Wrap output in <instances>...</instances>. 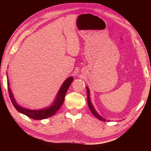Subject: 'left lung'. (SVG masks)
Listing matches in <instances>:
<instances>
[{"label": "left lung", "instance_id": "left-lung-1", "mask_svg": "<svg viewBox=\"0 0 151 151\" xmlns=\"http://www.w3.org/2000/svg\"><path fill=\"white\" fill-rule=\"evenodd\" d=\"M86 89H87V94H88V106H89V108L90 109L91 111L92 112V113L94 115V116H96L97 118H98L99 120L104 121V122H106V119H105V118H103L101 116H100L99 114L97 113V111L95 110L94 106H93L92 103H91V102L90 101V93H89V89L88 87H86Z\"/></svg>", "mask_w": 151, "mask_h": 151}]
</instances>
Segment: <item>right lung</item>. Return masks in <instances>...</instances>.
Masks as SVG:
<instances>
[{"instance_id":"obj_1","label":"right lung","mask_w":151,"mask_h":151,"mask_svg":"<svg viewBox=\"0 0 151 151\" xmlns=\"http://www.w3.org/2000/svg\"><path fill=\"white\" fill-rule=\"evenodd\" d=\"M73 79H74V78L72 77H70L64 81V83L62 84L60 90L58 92L56 99L53 103L52 105H51L48 108L38 109V110H31V109L24 108L19 106V105H18L14 98L12 91L9 88V80H7L9 94V97L11 98L12 104L18 111L20 112L21 113L24 114V115L31 118H33L34 120H43L54 115L58 109H60L63 101H64L65 96L68 88H69V86L72 83V82L73 81Z\"/></svg>"}]
</instances>
